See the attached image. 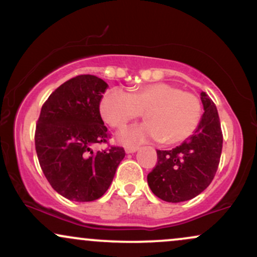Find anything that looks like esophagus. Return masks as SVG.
Listing matches in <instances>:
<instances>
[{
    "label": "esophagus",
    "mask_w": 257,
    "mask_h": 257,
    "mask_svg": "<svg viewBox=\"0 0 257 257\" xmlns=\"http://www.w3.org/2000/svg\"><path fill=\"white\" fill-rule=\"evenodd\" d=\"M124 150L126 153H134L138 151V147L137 146H125Z\"/></svg>",
    "instance_id": "34e87169"
}]
</instances>
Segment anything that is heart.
I'll list each match as a JSON object with an SVG mask.
<instances>
[{
    "label": "heart",
    "mask_w": 257,
    "mask_h": 257,
    "mask_svg": "<svg viewBox=\"0 0 257 257\" xmlns=\"http://www.w3.org/2000/svg\"><path fill=\"white\" fill-rule=\"evenodd\" d=\"M102 118L114 129H123L145 113L147 123L123 133L125 144L158 139L163 145H178L190 139L199 126L203 107L193 91L172 83H152L134 88L131 94L111 89L100 104Z\"/></svg>",
    "instance_id": "heart-1"
}]
</instances>
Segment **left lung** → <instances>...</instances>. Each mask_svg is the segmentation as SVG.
Returning <instances> with one entry per match:
<instances>
[{
	"label": "left lung",
	"instance_id": "1",
	"mask_svg": "<svg viewBox=\"0 0 257 257\" xmlns=\"http://www.w3.org/2000/svg\"><path fill=\"white\" fill-rule=\"evenodd\" d=\"M204 113L190 139L169 151H157V163L147 175L155 196L166 202L192 199L210 185L220 163L222 131L219 113L208 94L200 93Z\"/></svg>",
	"mask_w": 257,
	"mask_h": 257
}]
</instances>
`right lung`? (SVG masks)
Returning a JSON list of instances; mask_svg holds the SVG:
<instances>
[{"mask_svg":"<svg viewBox=\"0 0 257 257\" xmlns=\"http://www.w3.org/2000/svg\"><path fill=\"white\" fill-rule=\"evenodd\" d=\"M107 83L93 75H79L58 87L44 101L35 132L41 169L59 194L76 202L99 199L110 187L124 149L108 146L111 138L100 114Z\"/></svg>","mask_w":257,"mask_h":257,"instance_id":"add662e5","label":"right lung"}]
</instances>
